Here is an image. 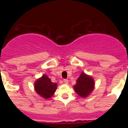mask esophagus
Wrapping results in <instances>:
<instances>
[{
    "instance_id": "obj_1",
    "label": "esophagus",
    "mask_w": 128,
    "mask_h": 128,
    "mask_svg": "<svg viewBox=\"0 0 128 128\" xmlns=\"http://www.w3.org/2000/svg\"><path fill=\"white\" fill-rule=\"evenodd\" d=\"M63 82H64V83H65V84H68V80H66V79H65V80H63Z\"/></svg>"
}]
</instances>
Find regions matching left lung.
Returning a JSON list of instances; mask_svg holds the SVG:
<instances>
[{
	"mask_svg": "<svg viewBox=\"0 0 128 128\" xmlns=\"http://www.w3.org/2000/svg\"><path fill=\"white\" fill-rule=\"evenodd\" d=\"M94 84L93 78L82 72L77 80L76 84L74 86V89L79 96L82 98H86L93 91Z\"/></svg>",
	"mask_w": 128,
	"mask_h": 128,
	"instance_id": "8db88e82",
	"label": "left lung"
}]
</instances>
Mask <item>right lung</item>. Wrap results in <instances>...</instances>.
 I'll use <instances>...</instances> for the list:
<instances>
[{
	"mask_svg": "<svg viewBox=\"0 0 128 128\" xmlns=\"http://www.w3.org/2000/svg\"><path fill=\"white\" fill-rule=\"evenodd\" d=\"M57 88V84L51 81L50 78L46 75H43L42 78L34 82V89L36 93L45 99H48L54 95Z\"/></svg>",
	"mask_w": 128,
	"mask_h": 128,
	"instance_id": "add662e5",
	"label": "right lung"
}]
</instances>
